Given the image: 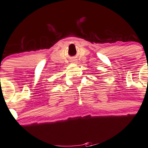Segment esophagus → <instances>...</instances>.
I'll return each instance as SVG.
<instances>
[{
  "mask_svg": "<svg viewBox=\"0 0 148 148\" xmlns=\"http://www.w3.org/2000/svg\"><path fill=\"white\" fill-rule=\"evenodd\" d=\"M72 63H76V61H75V60H73Z\"/></svg>",
  "mask_w": 148,
  "mask_h": 148,
  "instance_id": "34e87169",
  "label": "esophagus"
}]
</instances>
